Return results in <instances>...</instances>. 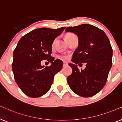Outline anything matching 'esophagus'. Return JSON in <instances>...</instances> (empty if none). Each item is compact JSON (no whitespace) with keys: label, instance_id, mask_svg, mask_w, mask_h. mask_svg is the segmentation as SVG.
I'll use <instances>...</instances> for the list:
<instances>
[{"label":"esophagus","instance_id":"esophagus-1","mask_svg":"<svg viewBox=\"0 0 122 122\" xmlns=\"http://www.w3.org/2000/svg\"><path fill=\"white\" fill-rule=\"evenodd\" d=\"M68 66V64L67 63H66V62H64V63H63V67H66V66Z\"/></svg>","mask_w":122,"mask_h":122}]
</instances>
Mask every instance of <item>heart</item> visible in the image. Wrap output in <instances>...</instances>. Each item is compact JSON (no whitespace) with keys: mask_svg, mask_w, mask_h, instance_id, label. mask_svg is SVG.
Returning <instances> with one entry per match:
<instances>
[{"mask_svg":"<svg viewBox=\"0 0 122 122\" xmlns=\"http://www.w3.org/2000/svg\"><path fill=\"white\" fill-rule=\"evenodd\" d=\"M74 35L75 34L73 33H67L66 35H65V39H66V41H69V40L71 39L73 36H74ZM53 45H54V43L53 44ZM59 58L62 60H64V61H66V60L68 59V56H59Z\"/></svg>","mask_w":122,"mask_h":122,"instance_id":"1","label":"heart"}]
</instances>
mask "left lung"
Returning <instances> with one entry per match:
<instances>
[{"instance_id": "left-lung-1", "label": "left lung", "mask_w": 122, "mask_h": 122, "mask_svg": "<svg viewBox=\"0 0 122 122\" xmlns=\"http://www.w3.org/2000/svg\"><path fill=\"white\" fill-rule=\"evenodd\" d=\"M66 31L78 36V47L70 63L72 73L68 76L71 89L83 97H92L99 92L106 84L112 65L113 50L104 31L96 26L83 24L66 28ZM86 63L84 70H79L76 64Z\"/></svg>"}]
</instances>
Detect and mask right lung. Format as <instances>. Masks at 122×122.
Wrapping results in <instances>:
<instances>
[{
  "instance_id": "obj_1",
  "label": "right lung",
  "mask_w": 122,
  "mask_h": 122,
  "mask_svg": "<svg viewBox=\"0 0 122 122\" xmlns=\"http://www.w3.org/2000/svg\"><path fill=\"white\" fill-rule=\"evenodd\" d=\"M65 28L36 29L18 41L13 53L12 70L16 84L26 96L37 98L46 94L54 76L61 71L63 61L51 56V46ZM45 59L51 62V66H41V61Z\"/></svg>"
}]
</instances>
